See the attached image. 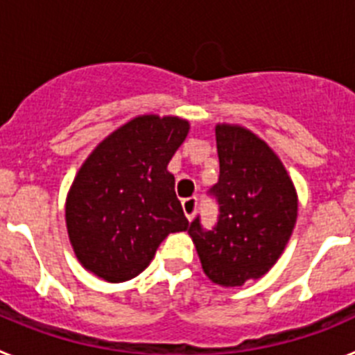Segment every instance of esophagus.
I'll return each mask as SVG.
<instances>
[{
  "label": "esophagus",
  "instance_id": "esophagus-1",
  "mask_svg": "<svg viewBox=\"0 0 355 355\" xmlns=\"http://www.w3.org/2000/svg\"><path fill=\"white\" fill-rule=\"evenodd\" d=\"M183 211L187 215V218L190 222L193 220V216L197 213V199L196 197H190V199H184L183 200Z\"/></svg>",
  "mask_w": 355,
  "mask_h": 355
}]
</instances>
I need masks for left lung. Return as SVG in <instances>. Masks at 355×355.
Segmentation results:
<instances>
[{
	"label": "left lung",
	"mask_w": 355,
	"mask_h": 355,
	"mask_svg": "<svg viewBox=\"0 0 355 355\" xmlns=\"http://www.w3.org/2000/svg\"><path fill=\"white\" fill-rule=\"evenodd\" d=\"M215 137L220 174L208 193L218 205L216 224L205 229L197 216L188 233L213 283L241 286L283 254L299 202L283 162L252 131L218 124Z\"/></svg>",
	"instance_id": "left-lung-1"
}]
</instances>
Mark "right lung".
I'll return each mask as SVG.
<instances>
[{
  "mask_svg": "<svg viewBox=\"0 0 355 355\" xmlns=\"http://www.w3.org/2000/svg\"><path fill=\"white\" fill-rule=\"evenodd\" d=\"M188 130L184 119L140 115L108 135L78 171L65 222L76 258L97 277H137L168 234L188 229L167 171Z\"/></svg>",
  "mask_w": 355,
  "mask_h": 355,
  "instance_id": "add662e5",
  "label": "right lung"
}]
</instances>
